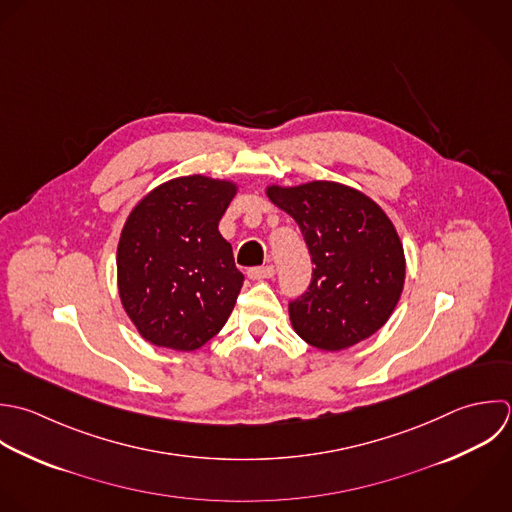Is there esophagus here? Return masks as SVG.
Instances as JSON below:
<instances>
[{"instance_id": "34e87169", "label": "esophagus", "mask_w": 512, "mask_h": 512, "mask_svg": "<svg viewBox=\"0 0 512 512\" xmlns=\"http://www.w3.org/2000/svg\"><path fill=\"white\" fill-rule=\"evenodd\" d=\"M249 279L253 281H263V279H271L275 275V267L273 265H263V267H251L247 271Z\"/></svg>"}]
</instances>
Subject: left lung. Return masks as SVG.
Segmentation results:
<instances>
[{
    "label": "left lung",
    "instance_id": "obj_1",
    "mask_svg": "<svg viewBox=\"0 0 512 512\" xmlns=\"http://www.w3.org/2000/svg\"><path fill=\"white\" fill-rule=\"evenodd\" d=\"M269 199L299 225L315 263L307 291L289 301L297 335L323 351H341L377 333L405 283V253L385 211L335 181L269 187Z\"/></svg>",
    "mask_w": 512,
    "mask_h": 512
}]
</instances>
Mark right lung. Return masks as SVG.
<instances>
[{
	"mask_svg": "<svg viewBox=\"0 0 512 512\" xmlns=\"http://www.w3.org/2000/svg\"><path fill=\"white\" fill-rule=\"evenodd\" d=\"M235 191L229 181L177 177L131 211L117 247V283L149 343L195 351L229 319L245 277L217 227Z\"/></svg>",
	"mask_w": 512,
	"mask_h": 512,
	"instance_id": "obj_1",
	"label": "right lung"
}]
</instances>
